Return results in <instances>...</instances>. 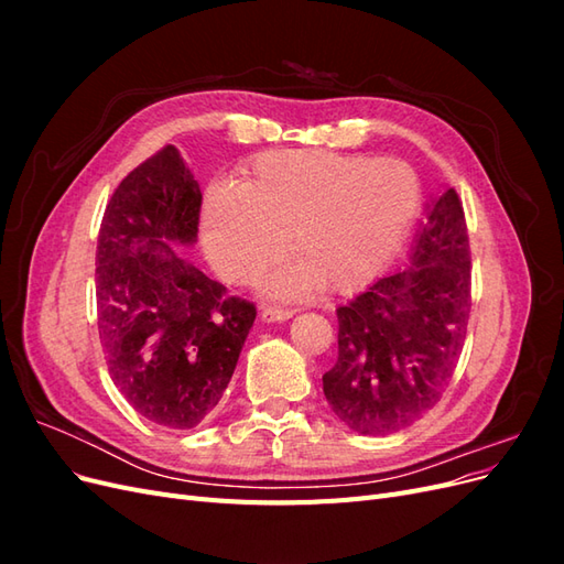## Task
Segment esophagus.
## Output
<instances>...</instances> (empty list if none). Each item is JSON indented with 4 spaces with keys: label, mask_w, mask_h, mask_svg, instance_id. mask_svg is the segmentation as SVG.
Segmentation results:
<instances>
[{
    "label": "esophagus",
    "mask_w": 564,
    "mask_h": 564,
    "mask_svg": "<svg viewBox=\"0 0 564 564\" xmlns=\"http://www.w3.org/2000/svg\"><path fill=\"white\" fill-rule=\"evenodd\" d=\"M294 313L296 311H292V308H275V305H268V308L261 311V317L265 322H284L289 317H294Z\"/></svg>",
    "instance_id": "esophagus-1"
}]
</instances>
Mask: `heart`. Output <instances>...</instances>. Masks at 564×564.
Segmentation results:
<instances>
[{
    "instance_id": "b5f03b06",
    "label": "heart",
    "mask_w": 564,
    "mask_h": 564,
    "mask_svg": "<svg viewBox=\"0 0 564 564\" xmlns=\"http://www.w3.org/2000/svg\"><path fill=\"white\" fill-rule=\"evenodd\" d=\"M421 212V181L402 160L369 152L282 150L256 158L242 185L216 181L202 204L204 249L216 272L253 282L292 232L294 263L270 280L280 296L319 284L348 294L390 263Z\"/></svg>"
}]
</instances>
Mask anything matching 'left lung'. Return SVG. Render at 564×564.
Returning <instances> with one entry per match:
<instances>
[{
  "instance_id": "1",
  "label": "left lung",
  "mask_w": 564,
  "mask_h": 564,
  "mask_svg": "<svg viewBox=\"0 0 564 564\" xmlns=\"http://www.w3.org/2000/svg\"><path fill=\"white\" fill-rule=\"evenodd\" d=\"M468 315V228L449 187L431 204L409 265L336 308L338 360L322 377L334 414L360 435L419 421L454 377Z\"/></svg>"
}]
</instances>
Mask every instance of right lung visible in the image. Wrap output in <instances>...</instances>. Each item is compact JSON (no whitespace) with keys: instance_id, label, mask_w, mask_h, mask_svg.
Listing matches in <instances>:
<instances>
[{"instance_id":"add662e5","label":"right lung","mask_w":564,"mask_h":564,"mask_svg":"<svg viewBox=\"0 0 564 564\" xmlns=\"http://www.w3.org/2000/svg\"><path fill=\"white\" fill-rule=\"evenodd\" d=\"M202 193L174 145L117 185L96 249L98 336L110 379L148 421H207L245 346L256 305L183 259L197 240Z\"/></svg>"}]
</instances>
